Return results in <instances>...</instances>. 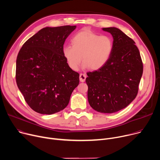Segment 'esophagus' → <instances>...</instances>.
I'll use <instances>...</instances> for the list:
<instances>
[{
  "mask_svg": "<svg viewBox=\"0 0 160 160\" xmlns=\"http://www.w3.org/2000/svg\"><path fill=\"white\" fill-rule=\"evenodd\" d=\"M86 77H86V75L85 73H80V77H79L80 81L81 82H84L85 79H86Z\"/></svg>",
  "mask_w": 160,
  "mask_h": 160,
  "instance_id": "34e87169",
  "label": "esophagus"
}]
</instances>
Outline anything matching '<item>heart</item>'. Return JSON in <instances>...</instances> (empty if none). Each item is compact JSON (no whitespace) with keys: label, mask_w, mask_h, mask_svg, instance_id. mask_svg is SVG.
I'll return each mask as SVG.
<instances>
[{"label":"heart","mask_w":160,"mask_h":160,"mask_svg":"<svg viewBox=\"0 0 160 160\" xmlns=\"http://www.w3.org/2000/svg\"><path fill=\"white\" fill-rule=\"evenodd\" d=\"M71 45L63 48V55L69 65L77 71L82 61L83 68L98 70L109 60L113 50V41L108 36H100L89 30H83L72 36Z\"/></svg>","instance_id":"heart-1"}]
</instances>
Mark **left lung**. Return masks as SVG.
Segmentation results:
<instances>
[{"instance_id": "left-lung-1", "label": "left lung", "mask_w": 160, "mask_h": 160, "mask_svg": "<svg viewBox=\"0 0 160 160\" xmlns=\"http://www.w3.org/2000/svg\"><path fill=\"white\" fill-rule=\"evenodd\" d=\"M113 38V50L107 64L88 72L91 107L101 113H113L126 107L136 98L143 73V62L135 41L115 27L103 28Z\"/></svg>"}]
</instances>
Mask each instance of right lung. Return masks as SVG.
<instances>
[{
  "instance_id": "obj_1",
  "label": "right lung",
  "mask_w": 160,
  "mask_h": 160,
  "mask_svg": "<svg viewBox=\"0 0 160 160\" xmlns=\"http://www.w3.org/2000/svg\"><path fill=\"white\" fill-rule=\"evenodd\" d=\"M76 26L45 27L28 39L20 50L16 82L25 101L33 110L53 114L64 109L79 83L62 50L65 40Z\"/></svg>"
}]
</instances>
